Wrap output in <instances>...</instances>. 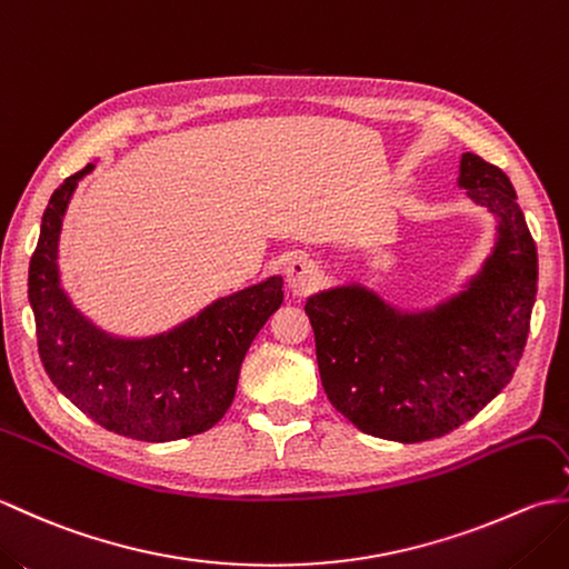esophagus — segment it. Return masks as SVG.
<instances>
[{
  "label": "esophagus",
  "mask_w": 569,
  "mask_h": 569,
  "mask_svg": "<svg viewBox=\"0 0 569 569\" xmlns=\"http://www.w3.org/2000/svg\"><path fill=\"white\" fill-rule=\"evenodd\" d=\"M318 276H320V266L316 259H310L308 253H296V257L286 266V281L293 296L308 293L310 288L318 283Z\"/></svg>",
  "instance_id": "34e87169"
}]
</instances>
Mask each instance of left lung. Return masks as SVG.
I'll return each instance as SVG.
<instances>
[{
    "mask_svg": "<svg viewBox=\"0 0 569 569\" xmlns=\"http://www.w3.org/2000/svg\"><path fill=\"white\" fill-rule=\"evenodd\" d=\"M459 186L499 217V244L467 293L420 318H398L361 288L306 303L325 393L373 438H442L511 381L523 355L538 288L536 241L501 168L465 153Z\"/></svg>",
    "mask_w": 569,
    "mask_h": 569,
    "instance_id": "1",
    "label": "left lung"
}]
</instances>
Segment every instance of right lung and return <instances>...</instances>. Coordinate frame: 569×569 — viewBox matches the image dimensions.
<instances>
[{
    "instance_id": "right-lung-1",
    "label": "right lung",
    "mask_w": 569,
    "mask_h": 569,
    "mask_svg": "<svg viewBox=\"0 0 569 569\" xmlns=\"http://www.w3.org/2000/svg\"><path fill=\"white\" fill-rule=\"evenodd\" d=\"M84 166L48 200L29 263V303L39 357L60 393L124 438L168 442L210 430L232 406L253 337L283 303V278L217 300L183 328L147 342H122L80 318L60 291V220Z\"/></svg>"
}]
</instances>
